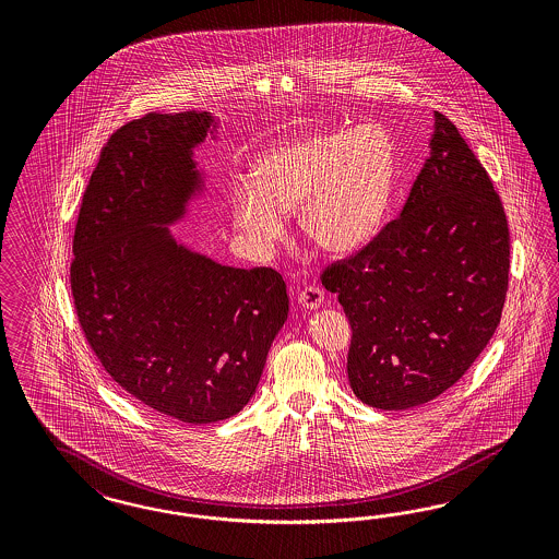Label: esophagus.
I'll list each match as a JSON object with an SVG mask.
<instances>
[{
	"label": "esophagus",
	"instance_id": "esophagus-1",
	"mask_svg": "<svg viewBox=\"0 0 559 559\" xmlns=\"http://www.w3.org/2000/svg\"><path fill=\"white\" fill-rule=\"evenodd\" d=\"M297 301L304 305L305 309L313 311L323 305V293L320 287H307L297 295Z\"/></svg>",
	"mask_w": 559,
	"mask_h": 559
}]
</instances>
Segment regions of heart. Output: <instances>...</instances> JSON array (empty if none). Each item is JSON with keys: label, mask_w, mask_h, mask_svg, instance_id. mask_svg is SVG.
Segmentation results:
<instances>
[{"label": "heart", "mask_w": 559, "mask_h": 559, "mask_svg": "<svg viewBox=\"0 0 559 559\" xmlns=\"http://www.w3.org/2000/svg\"><path fill=\"white\" fill-rule=\"evenodd\" d=\"M395 145L381 124L299 136L264 153L255 176L229 188L231 217L252 254H272L299 211L304 236L325 254L348 255L377 234L390 204Z\"/></svg>", "instance_id": "1"}]
</instances>
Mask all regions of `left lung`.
<instances>
[{"label":"left lung","instance_id":"8db88e82","mask_svg":"<svg viewBox=\"0 0 559 559\" xmlns=\"http://www.w3.org/2000/svg\"><path fill=\"white\" fill-rule=\"evenodd\" d=\"M428 152L400 219L322 274L353 328L350 388L377 409L423 406L453 388L507 297V215L488 171L440 112Z\"/></svg>","mask_w":559,"mask_h":559}]
</instances>
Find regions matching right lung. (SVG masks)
<instances>
[{
	"instance_id": "add662e5",
	"label": "right lung",
	"mask_w": 559,
	"mask_h": 559,
	"mask_svg": "<svg viewBox=\"0 0 559 559\" xmlns=\"http://www.w3.org/2000/svg\"><path fill=\"white\" fill-rule=\"evenodd\" d=\"M213 112H150L120 127L85 188L71 293L102 367L174 420L219 423L252 400L287 322L285 281L192 250L169 227L206 192L194 152Z\"/></svg>"
}]
</instances>
